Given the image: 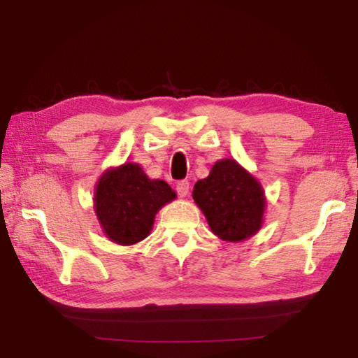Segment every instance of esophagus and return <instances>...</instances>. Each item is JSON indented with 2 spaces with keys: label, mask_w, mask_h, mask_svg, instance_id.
Listing matches in <instances>:
<instances>
[{
  "label": "esophagus",
  "mask_w": 358,
  "mask_h": 358,
  "mask_svg": "<svg viewBox=\"0 0 358 358\" xmlns=\"http://www.w3.org/2000/svg\"><path fill=\"white\" fill-rule=\"evenodd\" d=\"M176 192H178V194L180 196V198H185V196L189 192V182L187 179L179 180L178 184H176Z\"/></svg>",
  "instance_id": "obj_1"
}]
</instances>
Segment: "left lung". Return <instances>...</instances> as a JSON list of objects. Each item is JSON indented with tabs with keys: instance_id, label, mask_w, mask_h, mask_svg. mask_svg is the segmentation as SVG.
<instances>
[{
	"instance_id": "8db88e82",
	"label": "left lung",
	"mask_w": 358,
	"mask_h": 358,
	"mask_svg": "<svg viewBox=\"0 0 358 358\" xmlns=\"http://www.w3.org/2000/svg\"><path fill=\"white\" fill-rule=\"evenodd\" d=\"M193 199L224 241H243L262 224L266 199L261 185L231 159L216 162L208 178L196 182Z\"/></svg>"
}]
</instances>
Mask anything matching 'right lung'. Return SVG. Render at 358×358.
<instances>
[{
    "mask_svg": "<svg viewBox=\"0 0 358 358\" xmlns=\"http://www.w3.org/2000/svg\"><path fill=\"white\" fill-rule=\"evenodd\" d=\"M174 198L166 182L147 178L137 164H125L101 176L94 202L106 236L131 245L148 236L159 208Z\"/></svg>",
    "mask_w": 358,
    "mask_h": 358,
    "instance_id": "obj_1",
    "label": "right lung"
}]
</instances>
